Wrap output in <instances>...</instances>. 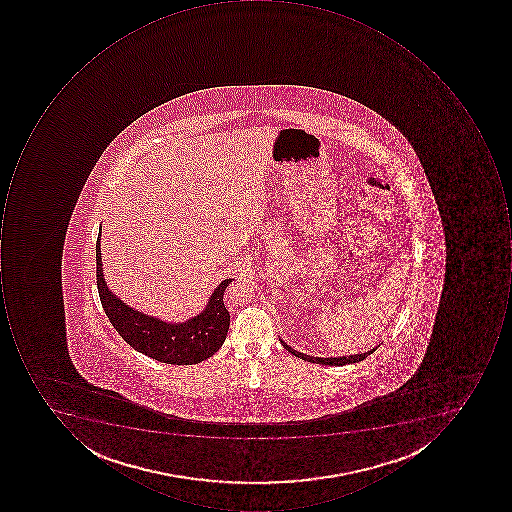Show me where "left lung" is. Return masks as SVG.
<instances>
[{"mask_svg": "<svg viewBox=\"0 0 512 512\" xmlns=\"http://www.w3.org/2000/svg\"><path fill=\"white\" fill-rule=\"evenodd\" d=\"M281 341V345L286 351L291 352L295 357L303 358L304 361H311V363H317V365H329V366H345L349 365V363H358V361L365 360L368 355H371L375 349H371V351L365 352V354H357V355H349V357H331V358H321V357H312V355L303 354V352L294 351L291 346L286 345L283 340Z\"/></svg>", "mask_w": 512, "mask_h": 512, "instance_id": "obj_1", "label": "left lung"}]
</instances>
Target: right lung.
<instances>
[{
	"label": "right lung",
	"instance_id": "1",
	"mask_svg": "<svg viewBox=\"0 0 512 512\" xmlns=\"http://www.w3.org/2000/svg\"><path fill=\"white\" fill-rule=\"evenodd\" d=\"M100 235L101 232L97 240L98 294L107 318L127 345L167 365H197L212 357L228 335L231 315L224 308L223 295L232 278L218 284L200 315L184 323H166L129 308L107 289L101 268Z\"/></svg>",
	"mask_w": 512,
	"mask_h": 512
}]
</instances>
